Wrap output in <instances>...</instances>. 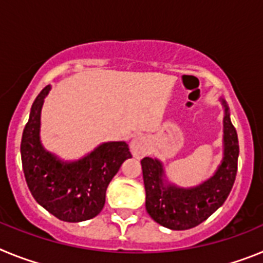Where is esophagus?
I'll return each instance as SVG.
<instances>
[{"instance_id":"esophagus-1","label":"esophagus","mask_w":263,"mask_h":263,"mask_svg":"<svg viewBox=\"0 0 263 263\" xmlns=\"http://www.w3.org/2000/svg\"><path fill=\"white\" fill-rule=\"evenodd\" d=\"M148 147H150V142H148L147 137L145 136H137L132 139L130 142V150H132V154L137 158V159H141V158L145 157L148 153Z\"/></svg>"}]
</instances>
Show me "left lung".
<instances>
[{
    "mask_svg": "<svg viewBox=\"0 0 263 263\" xmlns=\"http://www.w3.org/2000/svg\"><path fill=\"white\" fill-rule=\"evenodd\" d=\"M224 108L222 159L213 175L194 187H180L170 182L163 163L158 158L141 160L146 191V211L162 227L185 231L205 221L227 200L233 187L238 162V138L231 121L228 104Z\"/></svg>",
    "mask_w": 263,
    "mask_h": 263,
    "instance_id": "left-lung-1",
    "label": "left lung"
}]
</instances>
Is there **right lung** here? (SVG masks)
<instances>
[{"label":"right lung","mask_w":263,"mask_h":263,"mask_svg":"<svg viewBox=\"0 0 263 263\" xmlns=\"http://www.w3.org/2000/svg\"><path fill=\"white\" fill-rule=\"evenodd\" d=\"M50 90L47 85L38 95L23 129V173L39 205L63 221H85L103 211L109 183L132 154L124 141L100 143L76 160H64L46 150L41 139V115Z\"/></svg>","instance_id":"right-lung-1"}]
</instances>
